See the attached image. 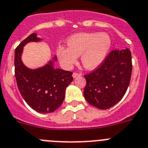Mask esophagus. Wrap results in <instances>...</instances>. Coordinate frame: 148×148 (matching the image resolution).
<instances>
[{"mask_svg":"<svg viewBox=\"0 0 148 148\" xmlns=\"http://www.w3.org/2000/svg\"><path fill=\"white\" fill-rule=\"evenodd\" d=\"M80 75V74H77V73H76V72H74V73H73V77L74 78H75V77H78V76H79Z\"/></svg>","mask_w":148,"mask_h":148,"instance_id":"1","label":"esophagus"}]
</instances>
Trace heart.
Here are the masks:
<instances>
[{
	"label": "heart",
	"instance_id": "obj_1",
	"mask_svg": "<svg viewBox=\"0 0 148 148\" xmlns=\"http://www.w3.org/2000/svg\"><path fill=\"white\" fill-rule=\"evenodd\" d=\"M68 46L61 45L56 55L62 65L70 69L76 63L77 56L87 70L98 68L106 60L112 46L111 38L105 33H79L67 40Z\"/></svg>",
	"mask_w": 148,
	"mask_h": 148
}]
</instances>
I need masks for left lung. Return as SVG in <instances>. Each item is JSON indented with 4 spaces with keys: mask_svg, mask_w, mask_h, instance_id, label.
<instances>
[{
    "mask_svg": "<svg viewBox=\"0 0 148 148\" xmlns=\"http://www.w3.org/2000/svg\"><path fill=\"white\" fill-rule=\"evenodd\" d=\"M132 73V57L128 48L112 51L96 71L85 75L83 91L90 105L100 110L115 106L125 95Z\"/></svg>",
    "mask_w": 148,
    "mask_h": 148,
    "instance_id": "8db88e82",
    "label": "left lung"
}]
</instances>
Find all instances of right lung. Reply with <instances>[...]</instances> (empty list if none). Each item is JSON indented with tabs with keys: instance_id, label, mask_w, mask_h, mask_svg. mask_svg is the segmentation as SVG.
Returning <instances> with one entry per match:
<instances>
[{
	"instance_id": "right-lung-1",
	"label": "right lung",
	"mask_w": 148,
	"mask_h": 148,
	"mask_svg": "<svg viewBox=\"0 0 148 148\" xmlns=\"http://www.w3.org/2000/svg\"><path fill=\"white\" fill-rule=\"evenodd\" d=\"M42 39L32 33L15 51V76L21 95L26 103L39 113H51L62 105L65 90L73 80L72 72L55 69L56 56L47 63L37 69H29L21 60L24 47L29 42Z\"/></svg>"
}]
</instances>
